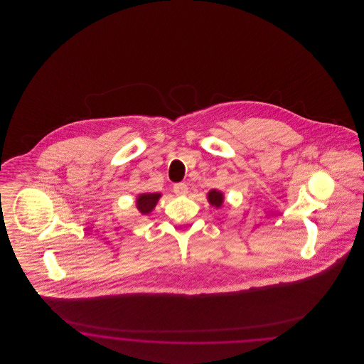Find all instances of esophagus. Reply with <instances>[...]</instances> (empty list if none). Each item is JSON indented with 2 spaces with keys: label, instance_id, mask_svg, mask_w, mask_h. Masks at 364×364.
I'll return each mask as SVG.
<instances>
[{
  "label": "esophagus",
  "instance_id": "obj_1",
  "mask_svg": "<svg viewBox=\"0 0 364 364\" xmlns=\"http://www.w3.org/2000/svg\"><path fill=\"white\" fill-rule=\"evenodd\" d=\"M173 191L176 195H186L188 192V186L186 183H177L173 186Z\"/></svg>",
  "mask_w": 364,
  "mask_h": 364
}]
</instances>
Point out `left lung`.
I'll use <instances>...</instances> for the list:
<instances>
[{
    "label": "left lung",
    "instance_id": "left-lung-1",
    "mask_svg": "<svg viewBox=\"0 0 364 364\" xmlns=\"http://www.w3.org/2000/svg\"><path fill=\"white\" fill-rule=\"evenodd\" d=\"M208 202L211 203V206H215V208H221V205L224 202L223 193L215 190H211L208 192Z\"/></svg>",
    "mask_w": 364,
    "mask_h": 364
}]
</instances>
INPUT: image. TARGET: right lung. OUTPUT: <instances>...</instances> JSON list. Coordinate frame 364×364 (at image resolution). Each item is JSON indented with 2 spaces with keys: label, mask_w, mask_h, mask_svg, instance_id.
<instances>
[{
  "label": "right lung",
  "mask_w": 364,
  "mask_h": 364,
  "mask_svg": "<svg viewBox=\"0 0 364 364\" xmlns=\"http://www.w3.org/2000/svg\"><path fill=\"white\" fill-rule=\"evenodd\" d=\"M161 193H141L136 199V206L141 214H149L153 208H156V202Z\"/></svg>",
  "instance_id": "add662e5"
}]
</instances>
